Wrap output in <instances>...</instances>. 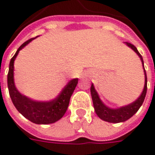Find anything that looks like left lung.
<instances>
[{
  "instance_id": "left-lung-1",
  "label": "left lung",
  "mask_w": 155,
  "mask_h": 155,
  "mask_svg": "<svg viewBox=\"0 0 155 155\" xmlns=\"http://www.w3.org/2000/svg\"><path fill=\"white\" fill-rule=\"evenodd\" d=\"M124 44L128 45L129 48H131L133 51L139 56L140 58V61L143 66V70H144V75H145V84H144V88L143 91L140 94V96L136 99L134 102L131 103V104L125 105V106H122L119 108H110L107 105L103 103V101L99 97L98 93L97 92L95 87L93 85V84L91 86V98H92L93 106L95 109V112L97 115L100 119L104 120L105 122H112V123H118V122H123L125 121L128 120L130 117L134 116V114L138 111V110L140 108V106L142 105L144 99L146 97L147 93V74L145 68H144V62H143V58L140 54V52L138 51L137 48L134 46V45L128 43V42H124Z\"/></svg>"
}]
</instances>
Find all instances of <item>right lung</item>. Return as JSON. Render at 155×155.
<instances>
[{"label":"right lung","instance_id":"add662e5","mask_svg":"<svg viewBox=\"0 0 155 155\" xmlns=\"http://www.w3.org/2000/svg\"><path fill=\"white\" fill-rule=\"evenodd\" d=\"M36 38L28 39L23 43L15 52V56L11 58L8 74V87L13 104L22 116L36 124H50L58 121L65 114L71 97L78 84V78H73L69 81L56 98L50 101H37L21 94L15 86L14 64L19 51Z\"/></svg>","mask_w":155,"mask_h":155}]
</instances>
